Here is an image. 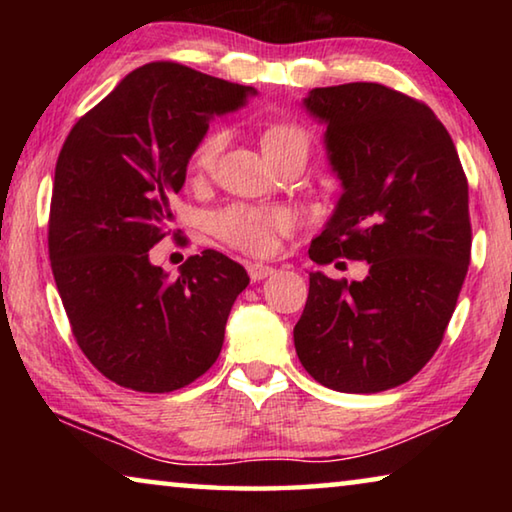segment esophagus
I'll use <instances>...</instances> for the list:
<instances>
[{"label":"esophagus","instance_id":"1","mask_svg":"<svg viewBox=\"0 0 512 512\" xmlns=\"http://www.w3.org/2000/svg\"><path fill=\"white\" fill-rule=\"evenodd\" d=\"M273 273H275V268L268 266V264H259V262L248 264V275H250V280H253V282L266 280V277H271Z\"/></svg>","mask_w":512,"mask_h":512}]
</instances>
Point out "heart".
I'll return each instance as SVG.
<instances>
[{"instance_id":"obj_1","label":"heart","mask_w":512,"mask_h":512,"mask_svg":"<svg viewBox=\"0 0 512 512\" xmlns=\"http://www.w3.org/2000/svg\"><path fill=\"white\" fill-rule=\"evenodd\" d=\"M293 142H307V135L298 126L280 124L268 128L262 137V146L266 155L284 149ZM225 133L212 131L196 144L189 160V169L194 176H203L216 167V160L223 151ZM214 232L230 246L253 255H264L275 246L277 235L291 228L289 212L277 210V207H253V205H232L214 216Z\"/></svg>"}]
</instances>
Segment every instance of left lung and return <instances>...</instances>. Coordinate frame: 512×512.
<instances>
[{
	"label": "left lung",
	"instance_id": "obj_1",
	"mask_svg": "<svg viewBox=\"0 0 512 512\" xmlns=\"http://www.w3.org/2000/svg\"><path fill=\"white\" fill-rule=\"evenodd\" d=\"M302 108L325 126L341 183L309 257L363 259L370 271L359 282L311 271L293 343L332 391H388L433 357L454 314L472 246L465 173L433 110L386 85L314 88Z\"/></svg>",
	"mask_w": 512,
	"mask_h": 512
}]
</instances>
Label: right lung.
Here are the masks:
<instances>
[{"label":"right lung","mask_w":512,"mask_h":512,"mask_svg":"<svg viewBox=\"0 0 512 512\" xmlns=\"http://www.w3.org/2000/svg\"><path fill=\"white\" fill-rule=\"evenodd\" d=\"M255 94L149 63L67 135L51 196V271L76 343L119 386L171 393L219 359L230 309L250 282L246 268L207 248L169 277L149 250L173 221L169 201L210 121Z\"/></svg>","instance_id":"add662e5"}]
</instances>
